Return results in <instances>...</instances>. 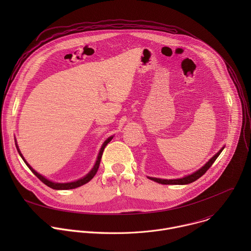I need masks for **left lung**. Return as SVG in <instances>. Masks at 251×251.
<instances>
[{
	"label": "left lung",
	"mask_w": 251,
	"mask_h": 251,
	"mask_svg": "<svg viewBox=\"0 0 251 251\" xmlns=\"http://www.w3.org/2000/svg\"><path fill=\"white\" fill-rule=\"evenodd\" d=\"M224 149H225V146L216 155H213L201 169L197 170L196 172H194L191 175H187L180 178H173V180H167V178H160V177H153V176H148V178H150V180L157 182L159 184H163V185H188V184H191V183L197 181L199 177H201L210 168V166L214 163V161L217 160V158L220 156V154L223 152Z\"/></svg>",
	"instance_id": "obj_1"
}]
</instances>
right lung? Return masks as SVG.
<instances>
[{
  "label": "right lung",
  "mask_w": 251,
  "mask_h": 251,
  "mask_svg": "<svg viewBox=\"0 0 251 251\" xmlns=\"http://www.w3.org/2000/svg\"><path fill=\"white\" fill-rule=\"evenodd\" d=\"M113 137H114V136H110V137H108V138H107V139L104 141V143H103L101 148H100V150H99V153H98L96 162H95L93 168L90 170V172H89L88 174H86L84 176H82L81 178H78V180H76V181L69 182V183H55V182H52V181L49 180V178H47L46 176H44L43 175L39 174L35 170H33V169L29 166V164L25 161V159L24 158V156L22 155V153H21V151H20V149H19V146H18V144H17V140H15V142H16L17 150H18L20 156L22 157V159L24 160V162L25 163V165L29 168V170H30L35 176H37L40 178V180H41L45 185H47L48 187H50V188H51V189H53V190H71V189H75V188H78V187H81V186L85 185L86 183H88V182L91 180V178L95 176V174L97 173V170H98V168H99V165H100V161H101V157H102L104 148H105L106 145L108 144V143L113 139Z\"/></svg>",
  "instance_id": "add662e5"
}]
</instances>
